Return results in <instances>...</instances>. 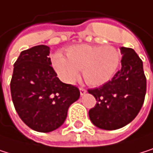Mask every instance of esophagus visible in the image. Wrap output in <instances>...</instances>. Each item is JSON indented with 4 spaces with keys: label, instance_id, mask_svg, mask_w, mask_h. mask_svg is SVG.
Segmentation results:
<instances>
[{
    "label": "esophagus",
    "instance_id": "34e87169",
    "mask_svg": "<svg viewBox=\"0 0 153 153\" xmlns=\"http://www.w3.org/2000/svg\"><path fill=\"white\" fill-rule=\"evenodd\" d=\"M87 92V90L85 89V88H82V87H81L80 88V93H81V95L82 96H83V95H85V93Z\"/></svg>",
    "mask_w": 153,
    "mask_h": 153
}]
</instances>
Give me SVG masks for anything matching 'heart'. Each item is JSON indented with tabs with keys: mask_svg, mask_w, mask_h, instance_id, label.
Here are the masks:
<instances>
[{
	"mask_svg": "<svg viewBox=\"0 0 153 153\" xmlns=\"http://www.w3.org/2000/svg\"><path fill=\"white\" fill-rule=\"evenodd\" d=\"M66 56L56 53L52 57V65L59 78L72 83L82 70L85 82L95 87L104 85L113 78L121 60L119 51L114 46L86 44L69 47Z\"/></svg>",
	"mask_w": 153,
	"mask_h": 153,
	"instance_id": "1",
	"label": "heart"
}]
</instances>
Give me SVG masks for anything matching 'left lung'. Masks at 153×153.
Instances as JSON below:
<instances>
[{"mask_svg": "<svg viewBox=\"0 0 153 153\" xmlns=\"http://www.w3.org/2000/svg\"><path fill=\"white\" fill-rule=\"evenodd\" d=\"M122 67L111 81L100 88L88 90L97 100L89 111L94 126L117 130L132 122L141 110L146 93L143 61L134 49L120 47Z\"/></svg>", "mask_w": 153, "mask_h": 153, "instance_id": "1", "label": "left lung"}]
</instances>
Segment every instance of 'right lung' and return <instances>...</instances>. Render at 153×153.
<instances>
[{"label":"right lung","instance_id":"obj_1","mask_svg":"<svg viewBox=\"0 0 153 153\" xmlns=\"http://www.w3.org/2000/svg\"><path fill=\"white\" fill-rule=\"evenodd\" d=\"M50 47L40 45L20 53L10 81L11 99L21 120L31 129L49 133L65 121L78 100L77 87L62 82L51 66Z\"/></svg>","mask_w":153,"mask_h":153}]
</instances>
